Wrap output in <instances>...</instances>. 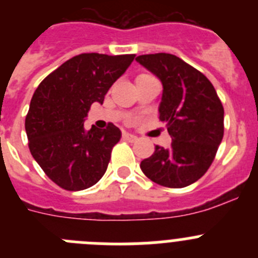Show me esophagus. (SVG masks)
Instances as JSON below:
<instances>
[{"instance_id":"esophagus-1","label":"esophagus","mask_w":258,"mask_h":258,"mask_svg":"<svg viewBox=\"0 0 258 258\" xmlns=\"http://www.w3.org/2000/svg\"><path fill=\"white\" fill-rule=\"evenodd\" d=\"M122 138L127 142H137L138 141V137L134 136V134H129V133H124L122 134Z\"/></svg>"}]
</instances>
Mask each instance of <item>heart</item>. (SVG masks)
I'll use <instances>...</instances> for the list:
<instances>
[{"label": "heart", "mask_w": 258, "mask_h": 258, "mask_svg": "<svg viewBox=\"0 0 258 258\" xmlns=\"http://www.w3.org/2000/svg\"><path fill=\"white\" fill-rule=\"evenodd\" d=\"M142 76H150V75H145V74H143V75H140V76H138V77H142Z\"/></svg>", "instance_id": "1"}]
</instances>
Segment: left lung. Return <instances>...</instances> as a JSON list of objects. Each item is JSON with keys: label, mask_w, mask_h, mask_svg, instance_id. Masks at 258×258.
<instances>
[{"label": "left lung", "mask_w": 258, "mask_h": 258, "mask_svg": "<svg viewBox=\"0 0 258 258\" xmlns=\"http://www.w3.org/2000/svg\"><path fill=\"white\" fill-rule=\"evenodd\" d=\"M136 60L163 84L159 118L172 137L170 147L155 146L141 169L155 183L186 187L213 163L223 138V106L211 81L178 56L157 52Z\"/></svg>", "instance_id": "left-lung-1"}]
</instances>
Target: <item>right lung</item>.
<instances>
[{
    "label": "right lung",
    "mask_w": 258,
    "mask_h": 258,
    "mask_svg": "<svg viewBox=\"0 0 258 258\" xmlns=\"http://www.w3.org/2000/svg\"><path fill=\"white\" fill-rule=\"evenodd\" d=\"M134 56L80 54L52 71L36 89L26 116L29 151L59 187L85 190L106 173L121 132L113 124L86 132L84 121L93 103H103Z\"/></svg>",
    "instance_id": "add662e5"
}]
</instances>
